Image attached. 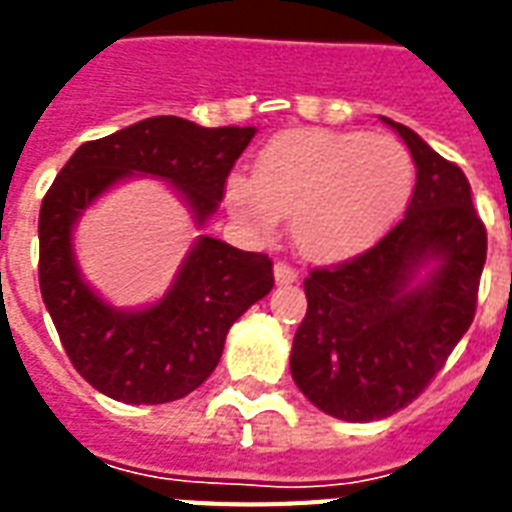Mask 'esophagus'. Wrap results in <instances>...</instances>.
Here are the masks:
<instances>
[{
  "mask_svg": "<svg viewBox=\"0 0 512 512\" xmlns=\"http://www.w3.org/2000/svg\"><path fill=\"white\" fill-rule=\"evenodd\" d=\"M273 279H276V284H295L297 281V271L292 268V265L287 263H273Z\"/></svg>",
  "mask_w": 512,
  "mask_h": 512,
  "instance_id": "34e87169",
  "label": "esophagus"
}]
</instances>
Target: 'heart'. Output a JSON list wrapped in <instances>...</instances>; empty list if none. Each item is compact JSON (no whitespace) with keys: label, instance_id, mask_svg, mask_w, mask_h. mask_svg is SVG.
I'll list each match as a JSON object with an SVG mask.
<instances>
[{"label":"heart","instance_id":"obj_1","mask_svg":"<svg viewBox=\"0 0 512 512\" xmlns=\"http://www.w3.org/2000/svg\"><path fill=\"white\" fill-rule=\"evenodd\" d=\"M412 188V156L390 135L295 130L260 151L255 177L233 172L225 201L260 231L292 220L308 260L335 263L380 239Z\"/></svg>","mask_w":512,"mask_h":512}]
</instances>
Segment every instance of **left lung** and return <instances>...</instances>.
Here are the masks:
<instances>
[{
    "label": "left lung",
    "instance_id": "8db88e82",
    "mask_svg": "<svg viewBox=\"0 0 512 512\" xmlns=\"http://www.w3.org/2000/svg\"><path fill=\"white\" fill-rule=\"evenodd\" d=\"M382 122L412 151V201L364 255L311 271L289 356L305 398L345 422L390 417L428 388L473 324L486 263V228L465 172L414 130Z\"/></svg>",
    "mask_w": 512,
    "mask_h": 512
}]
</instances>
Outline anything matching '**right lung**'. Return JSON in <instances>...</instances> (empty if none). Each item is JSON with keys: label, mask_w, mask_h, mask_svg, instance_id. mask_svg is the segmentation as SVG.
<instances>
[{"label": "right lung", "mask_w": 512, "mask_h": 512, "mask_svg": "<svg viewBox=\"0 0 512 512\" xmlns=\"http://www.w3.org/2000/svg\"><path fill=\"white\" fill-rule=\"evenodd\" d=\"M255 132L154 116L79 146L50 185L39 212V289L76 372L108 398L167 404L199 388L233 321L273 289V263L201 233L156 303L116 308L84 281L76 223L103 193L140 175L172 185L204 228Z\"/></svg>", "instance_id": "right-lung-1"}]
</instances>
